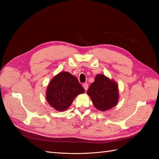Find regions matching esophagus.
Wrapping results in <instances>:
<instances>
[{"instance_id": "esophagus-1", "label": "esophagus", "mask_w": 159, "mask_h": 159, "mask_svg": "<svg viewBox=\"0 0 159 159\" xmlns=\"http://www.w3.org/2000/svg\"><path fill=\"white\" fill-rule=\"evenodd\" d=\"M83 87H84V89H85V91H87V89H88V84L87 83H83Z\"/></svg>"}]
</instances>
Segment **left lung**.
Listing matches in <instances>:
<instances>
[{"instance_id": "8db88e82", "label": "left lung", "mask_w": 159, "mask_h": 159, "mask_svg": "<svg viewBox=\"0 0 159 159\" xmlns=\"http://www.w3.org/2000/svg\"><path fill=\"white\" fill-rule=\"evenodd\" d=\"M87 94L92 99L94 107L102 111L116 106L119 98L117 83L104 74H97L94 82L91 84L87 90Z\"/></svg>"}]
</instances>
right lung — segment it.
<instances>
[{"instance_id":"obj_1","label":"right lung","mask_w":159,"mask_h":159,"mask_svg":"<svg viewBox=\"0 0 159 159\" xmlns=\"http://www.w3.org/2000/svg\"><path fill=\"white\" fill-rule=\"evenodd\" d=\"M85 92L77 78L67 72L57 74L49 83L46 91V100L54 109L66 110L75 97Z\"/></svg>"}]
</instances>
